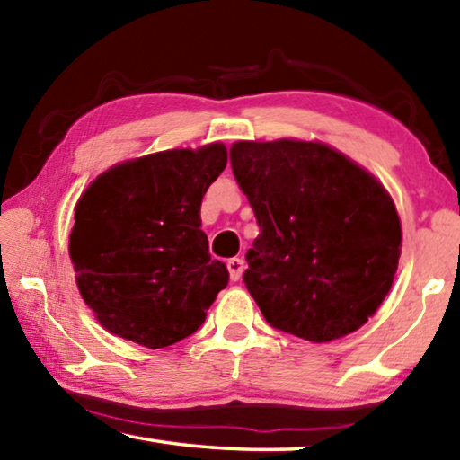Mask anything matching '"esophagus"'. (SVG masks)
I'll list each match as a JSON object with an SVG mask.
<instances>
[{
  "label": "esophagus",
  "instance_id": "esophagus-1",
  "mask_svg": "<svg viewBox=\"0 0 460 460\" xmlns=\"http://www.w3.org/2000/svg\"><path fill=\"white\" fill-rule=\"evenodd\" d=\"M227 268H229V276H231L233 282H237V279L241 278V274H243L245 263H243V260H241V258H231L227 261Z\"/></svg>",
  "mask_w": 460,
  "mask_h": 460
}]
</instances>
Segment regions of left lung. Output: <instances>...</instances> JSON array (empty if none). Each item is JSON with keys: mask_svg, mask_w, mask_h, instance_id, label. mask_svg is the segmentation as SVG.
I'll use <instances>...</instances> for the list:
<instances>
[{"mask_svg": "<svg viewBox=\"0 0 460 460\" xmlns=\"http://www.w3.org/2000/svg\"><path fill=\"white\" fill-rule=\"evenodd\" d=\"M229 155L260 225L243 282L263 318L313 342L367 323L402 253L400 217L377 178L321 142H235Z\"/></svg>", "mask_w": 460, "mask_h": 460, "instance_id": "8db88e82", "label": "left lung"}]
</instances>
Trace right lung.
Wrapping results in <instances>:
<instances>
[{"instance_id":"1","label":"right lung","mask_w":460,"mask_h":460,"mask_svg":"<svg viewBox=\"0 0 460 460\" xmlns=\"http://www.w3.org/2000/svg\"><path fill=\"white\" fill-rule=\"evenodd\" d=\"M227 166V147L166 150L99 174L75 207L68 253L84 305L109 332L147 349L205 323L229 282L211 260L200 202Z\"/></svg>"}]
</instances>
